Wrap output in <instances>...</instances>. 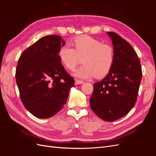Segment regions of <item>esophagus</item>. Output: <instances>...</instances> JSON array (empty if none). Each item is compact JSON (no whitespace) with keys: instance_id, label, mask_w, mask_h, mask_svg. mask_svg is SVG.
I'll list each match as a JSON object with an SVG mask.
<instances>
[{"instance_id":"34e87169","label":"esophagus","mask_w":156,"mask_h":156,"mask_svg":"<svg viewBox=\"0 0 156 156\" xmlns=\"http://www.w3.org/2000/svg\"><path fill=\"white\" fill-rule=\"evenodd\" d=\"M84 82L81 80H79V79H75V84H83Z\"/></svg>"}]
</instances>
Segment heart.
<instances>
[{
    "label": "heart",
    "instance_id": "obj_1",
    "mask_svg": "<svg viewBox=\"0 0 156 156\" xmlns=\"http://www.w3.org/2000/svg\"><path fill=\"white\" fill-rule=\"evenodd\" d=\"M73 48L68 45L61 47L58 51L60 62L69 69H73L83 57L84 64L75 75L81 78L95 76L102 77L110 72L115 60V51L112 47L94 37L82 36L72 41Z\"/></svg>",
    "mask_w": 156,
    "mask_h": 156
}]
</instances>
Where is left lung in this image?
I'll use <instances>...</instances> for the list:
<instances>
[{
  "mask_svg": "<svg viewBox=\"0 0 156 156\" xmlns=\"http://www.w3.org/2000/svg\"><path fill=\"white\" fill-rule=\"evenodd\" d=\"M112 41L115 60L107 76L94 84L90 105L102 120L121 119L135 105L142 79L140 60L132 46L113 32H107Z\"/></svg>",
  "mask_w": 156,
  "mask_h": 156,
  "instance_id": "1",
  "label": "left lung"
}]
</instances>
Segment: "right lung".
Listing matches in <instances>:
<instances>
[{
	"label": "right lung",
	"mask_w": 156,
	"mask_h": 156,
	"mask_svg": "<svg viewBox=\"0 0 156 156\" xmlns=\"http://www.w3.org/2000/svg\"><path fill=\"white\" fill-rule=\"evenodd\" d=\"M64 45L60 36H46L23 51L18 60L16 79L21 101L39 119H48L62 109L74 87V79L58 57Z\"/></svg>",
	"instance_id": "right-lung-1"
}]
</instances>
